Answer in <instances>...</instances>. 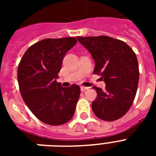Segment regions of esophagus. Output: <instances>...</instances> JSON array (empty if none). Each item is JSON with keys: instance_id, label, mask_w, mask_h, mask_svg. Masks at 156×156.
Instances as JSON below:
<instances>
[{"instance_id": "esophagus-1", "label": "esophagus", "mask_w": 156, "mask_h": 156, "mask_svg": "<svg viewBox=\"0 0 156 156\" xmlns=\"http://www.w3.org/2000/svg\"><path fill=\"white\" fill-rule=\"evenodd\" d=\"M88 89H89V87H81V90H82V91H84V90H88Z\"/></svg>"}]
</instances>
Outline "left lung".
<instances>
[{"mask_svg":"<svg viewBox=\"0 0 156 156\" xmlns=\"http://www.w3.org/2000/svg\"><path fill=\"white\" fill-rule=\"evenodd\" d=\"M95 61L94 73L101 76L105 90L94 87L97 97L92 110L98 118L113 121L130 108L139 79L138 59L128 44L121 40L100 35L77 37Z\"/></svg>","mask_w":156,"mask_h":156,"instance_id":"8db88e82","label":"left lung"}]
</instances>
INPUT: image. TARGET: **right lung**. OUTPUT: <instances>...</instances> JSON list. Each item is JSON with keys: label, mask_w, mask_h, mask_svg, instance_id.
I'll return each mask as SVG.
<instances>
[{"label": "right lung", "mask_w": 156, "mask_h": 156, "mask_svg": "<svg viewBox=\"0 0 156 156\" xmlns=\"http://www.w3.org/2000/svg\"><path fill=\"white\" fill-rule=\"evenodd\" d=\"M75 38L45 39L30 46L18 68L21 95L31 112L50 126L70 121L80 95L76 84L63 87L57 83L65 55L76 44Z\"/></svg>", "instance_id": "1"}]
</instances>
